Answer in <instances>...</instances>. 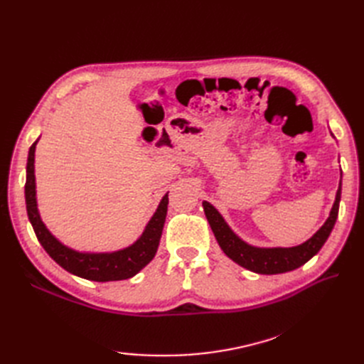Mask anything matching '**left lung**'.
I'll use <instances>...</instances> for the list:
<instances>
[{"mask_svg":"<svg viewBox=\"0 0 364 364\" xmlns=\"http://www.w3.org/2000/svg\"><path fill=\"white\" fill-rule=\"evenodd\" d=\"M340 194L341 188L337 190L336 202L333 205L331 214H329L325 225L317 230V232L305 241L304 245L289 247V249H261L246 245L243 240H240L229 226L225 223L223 217L218 214L217 209L208 202H203L205 215L211 226L213 232L218 241L220 247L226 253V255L240 264L241 267L252 270L261 274H277L294 270L297 267L304 266V264L311 259L316 253L322 249L325 241L328 240L329 234L336 225V220L338 215V203H340Z\"/></svg>","mask_w":364,"mask_h":364,"instance_id":"obj_1","label":"left lung"}]
</instances>
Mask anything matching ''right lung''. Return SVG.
I'll return each instance as SVG.
<instances>
[{
    "label": "right lung",
    "mask_w": 364,
    "mask_h": 364,
    "mask_svg": "<svg viewBox=\"0 0 364 364\" xmlns=\"http://www.w3.org/2000/svg\"><path fill=\"white\" fill-rule=\"evenodd\" d=\"M38 142V141H36ZM36 142H33L28 151L27 161V179H26V203L28 220L33 230L39 240L42 247L48 255L56 261L60 267L67 272L90 281L107 282L129 279L142 269L155 257L159 246L162 228L167 215L168 194L164 196L155 215L151 217L144 234L127 249L114 253H79L60 245L54 238L50 230L42 223L36 208V191H35V149Z\"/></svg>",
    "instance_id": "right-lung-1"
}]
</instances>
